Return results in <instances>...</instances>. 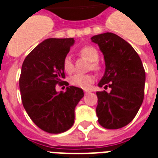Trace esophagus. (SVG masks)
Masks as SVG:
<instances>
[{
	"instance_id": "obj_1",
	"label": "esophagus",
	"mask_w": 158,
	"mask_h": 158,
	"mask_svg": "<svg viewBox=\"0 0 158 158\" xmlns=\"http://www.w3.org/2000/svg\"><path fill=\"white\" fill-rule=\"evenodd\" d=\"M90 91H89V89H85V94H88V93H89Z\"/></svg>"
}]
</instances>
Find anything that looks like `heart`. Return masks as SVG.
Wrapping results in <instances>:
<instances>
[{
    "label": "heart",
    "instance_id": "heart-1",
    "mask_svg": "<svg viewBox=\"0 0 158 158\" xmlns=\"http://www.w3.org/2000/svg\"><path fill=\"white\" fill-rule=\"evenodd\" d=\"M79 53L82 56L85 57L88 61L91 62L90 66L92 69L94 70L99 69V65L97 62L99 59V53L95 47L90 46V45H85L79 50ZM62 67L66 73H73L74 67H73V62L71 56H67L64 57ZM94 81H95V77L92 74H74L69 79L71 85L82 88V89H88Z\"/></svg>",
    "mask_w": 158,
    "mask_h": 158
}]
</instances>
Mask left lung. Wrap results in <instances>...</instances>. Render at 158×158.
<instances>
[{
    "mask_svg": "<svg viewBox=\"0 0 158 158\" xmlns=\"http://www.w3.org/2000/svg\"><path fill=\"white\" fill-rule=\"evenodd\" d=\"M91 41L99 46L106 66L98 86L111 88L109 93L96 92L98 122L106 129H120L132 121L142 104L145 69L135 49L115 34L94 35Z\"/></svg>",
    "mask_w": 158,
    "mask_h": 158,
    "instance_id": "8db88e82",
    "label": "left lung"
}]
</instances>
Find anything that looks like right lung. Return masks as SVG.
<instances>
[{"mask_svg":"<svg viewBox=\"0 0 158 158\" xmlns=\"http://www.w3.org/2000/svg\"><path fill=\"white\" fill-rule=\"evenodd\" d=\"M73 38L45 40L26 56L19 89L24 109L40 129L51 134L67 131L74 123V109L84 96L82 89L69 86L57 92L65 79L63 59L74 44Z\"/></svg>","mask_w":158,"mask_h":158,"instance_id":"add662e5","label":"right lung"}]
</instances>
